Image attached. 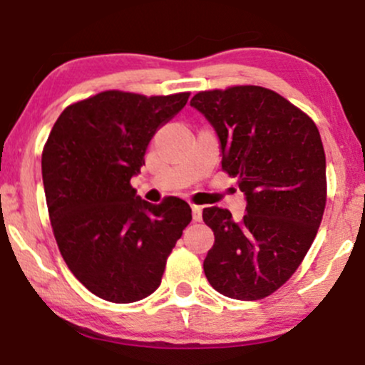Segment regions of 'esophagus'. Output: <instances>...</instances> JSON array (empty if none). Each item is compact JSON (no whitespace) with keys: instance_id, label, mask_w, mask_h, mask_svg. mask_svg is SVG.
I'll use <instances>...</instances> for the list:
<instances>
[{"instance_id":"1","label":"esophagus","mask_w":365,"mask_h":365,"mask_svg":"<svg viewBox=\"0 0 365 365\" xmlns=\"http://www.w3.org/2000/svg\"><path fill=\"white\" fill-rule=\"evenodd\" d=\"M192 217H194V221L202 220V207L195 206V204H192Z\"/></svg>"}]
</instances>
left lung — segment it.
Masks as SVG:
<instances>
[{"label": "left lung", "instance_id": "left-lung-1", "mask_svg": "<svg viewBox=\"0 0 365 365\" xmlns=\"http://www.w3.org/2000/svg\"><path fill=\"white\" fill-rule=\"evenodd\" d=\"M190 106L215 128L221 166L247 200L240 221L217 206L202 211L215 232L204 273L225 297L264 299L295 273L321 225L326 156L319 130L290 101L257 86L199 92Z\"/></svg>", "mask_w": 365, "mask_h": 365}]
</instances>
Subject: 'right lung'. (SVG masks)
Segmentation results:
<instances>
[{
	"instance_id": "add662e5",
	"label": "right lung",
	"mask_w": 365,
	"mask_h": 365,
	"mask_svg": "<svg viewBox=\"0 0 365 365\" xmlns=\"http://www.w3.org/2000/svg\"><path fill=\"white\" fill-rule=\"evenodd\" d=\"M188 96L99 92L66 108L44 145L43 183L58 249L75 278L108 302H137L156 292L192 220L185 200L150 204L130 185L154 133Z\"/></svg>"
}]
</instances>
